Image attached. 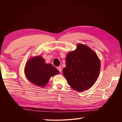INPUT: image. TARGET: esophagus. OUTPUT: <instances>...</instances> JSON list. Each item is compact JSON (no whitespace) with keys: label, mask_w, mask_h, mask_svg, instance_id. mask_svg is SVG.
Returning <instances> with one entry per match:
<instances>
[{"label":"esophagus","mask_w":122,"mask_h":122,"mask_svg":"<svg viewBox=\"0 0 122 122\" xmlns=\"http://www.w3.org/2000/svg\"><path fill=\"white\" fill-rule=\"evenodd\" d=\"M57 69L60 72V73H61V72H62V68H61V66L57 67Z\"/></svg>","instance_id":"1"}]
</instances>
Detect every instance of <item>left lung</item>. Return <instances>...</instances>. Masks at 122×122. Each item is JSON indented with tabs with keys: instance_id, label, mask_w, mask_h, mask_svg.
Instances as JSON below:
<instances>
[{
	"instance_id": "left-lung-1",
	"label": "left lung",
	"mask_w": 122,
	"mask_h": 122,
	"mask_svg": "<svg viewBox=\"0 0 122 122\" xmlns=\"http://www.w3.org/2000/svg\"><path fill=\"white\" fill-rule=\"evenodd\" d=\"M62 72L68 84L79 92L89 89L99 76L101 62L89 46L79 43L76 50L67 54Z\"/></svg>"
}]
</instances>
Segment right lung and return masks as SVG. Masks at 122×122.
<instances>
[{"mask_svg":"<svg viewBox=\"0 0 122 122\" xmlns=\"http://www.w3.org/2000/svg\"><path fill=\"white\" fill-rule=\"evenodd\" d=\"M25 74L32 84L45 87L51 77L59 74V71L50 63H46L40 56H33L25 63Z\"/></svg>","mask_w":122,"mask_h":122,"instance_id":"add662e5","label":"right lung"}]
</instances>
